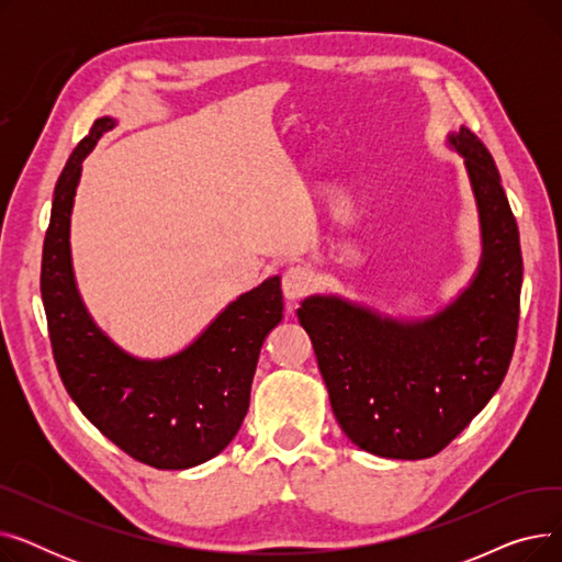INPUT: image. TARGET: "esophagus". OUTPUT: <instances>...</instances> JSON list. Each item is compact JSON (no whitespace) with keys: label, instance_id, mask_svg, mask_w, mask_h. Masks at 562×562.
<instances>
[{"label":"esophagus","instance_id":"obj_1","mask_svg":"<svg viewBox=\"0 0 562 562\" xmlns=\"http://www.w3.org/2000/svg\"><path fill=\"white\" fill-rule=\"evenodd\" d=\"M314 289V278L303 266H291L282 276V291L289 301H301Z\"/></svg>","mask_w":562,"mask_h":562}]
</instances>
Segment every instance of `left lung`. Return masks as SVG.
Wrapping results in <instances>:
<instances>
[{"instance_id": "8db88e82", "label": "left lung", "mask_w": 562, "mask_h": 562, "mask_svg": "<svg viewBox=\"0 0 562 562\" xmlns=\"http://www.w3.org/2000/svg\"><path fill=\"white\" fill-rule=\"evenodd\" d=\"M474 187L483 259L474 282L426 321L382 318L333 296L299 307L333 412L352 445L394 460L447 449L504 382L519 328V229L492 155L467 127L449 136Z\"/></svg>"}]
</instances>
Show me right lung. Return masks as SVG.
Here are the masks:
<instances>
[{"label":"right lung","mask_w":562,"mask_h":562,"mask_svg":"<svg viewBox=\"0 0 562 562\" xmlns=\"http://www.w3.org/2000/svg\"><path fill=\"white\" fill-rule=\"evenodd\" d=\"M113 125L93 123L54 189L41 266L52 352L70 398L117 449L155 469H189L218 456L244 424L261 344L284 310L280 278L236 299L168 360H136L111 344L77 293L70 212L81 161Z\"/></svg>","instance_id":"1"}]
</instances>
